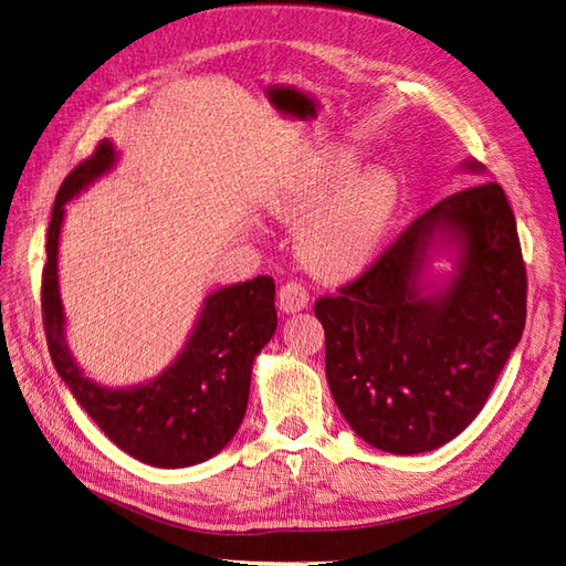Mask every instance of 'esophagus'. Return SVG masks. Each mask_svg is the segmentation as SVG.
<instances>
[{"label":"esophagus","mask_w":566,"mask_h":566,"mask_svg":"<svg viewBox=\"0 0 566 566\" xmlns=\"http://www.w3.org/2000/svg\"><path fill=\"white\" fill-rule=\"evenodd\" d=\"M279 304L285 314L302 312L306 304H310V293H306L304 283L300 281H287L279 290Z\"/></svg>","instance_id":"1"}]
</instances>
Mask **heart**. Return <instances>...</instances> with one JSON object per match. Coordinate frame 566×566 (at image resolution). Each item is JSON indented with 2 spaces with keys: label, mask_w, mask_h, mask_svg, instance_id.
Listing matches in <instances>:
<instances>
[{
  "label": "heart",
  "mask_w": 566,
  "mask_h": 566,
  "mask_svg": "<svg viewBox=\"0 0 566 566\" xmlns=\"http://www.w3.org/2000/svg\"><path fill=\"white\" fill-rule=\"evenodd\" d=\"M354 169L349 156L316 165L276 205L281 217H302L328 196ZM397 208V184L380 169L349 179L312 217L302 233V256L321 276L339 279L361 269L378 248Z\"/></svg>",
  "instance_id": "b5f03b06"
}]
</instances>
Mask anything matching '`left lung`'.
<instances>
[{
	"label": "left lung",
	"instance_id": "1",
	"mask_svg": "<svg viewBox=\"0 0 566 566\" xmlns=\"http://www.w3.org/2000/svg\"><path fill=\"white\" fill-rule=\"evenodd\" d=\"M441 228L457 233L463 260L448 293L427 301L412 281ZM314 312L331 391L358 437L399 455L458 437L484 408L526 321V266L501 184L439 200Z\"/></svg>",
	"mask_w": 566,
	"mask_h": 566
}]
</instances>
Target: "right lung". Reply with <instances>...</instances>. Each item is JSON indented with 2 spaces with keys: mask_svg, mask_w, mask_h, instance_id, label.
<instances>
[{
  "mask_svg": "<svg viewBox=\"0 0 566 566\" xmlns=\"http://www.w3.org/2000/svg\"><path fill=\"white\" fill-rule=\"evenodd\" d=\"M113 160V144L104 139L90 158L71 169L56 193L42 271L46 347L67 389L115 447L148 465L188 468L224 449L243 422L252 361L279 323L273 306L276 285L271 276H256L212 293L184 352L156 380L108 389L84 378L63 339L59 231L63 205L111 169Z\"/></svg>",
  "mask_w": 566,
  "mask_h": 566,
  "instance_id": "right-lung-1",
  "label": "right lung"
}]
</instances>
